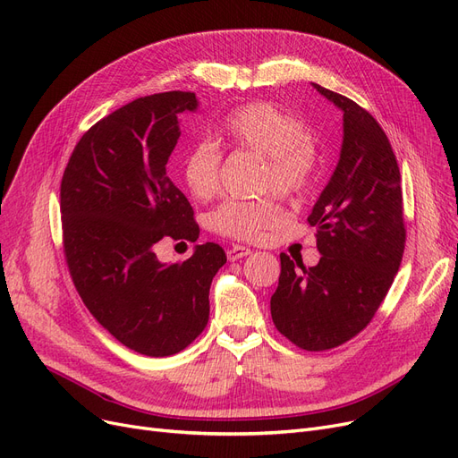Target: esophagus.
I'll list each match as a JSON object with an SVG mask.
<instances>
[{"label": "esophagus", "instance_id": "1", "mask_svg": "<svg viewBox=\"0 0 458 458\" xmlns=\"http://www.w3.org/2000/svg\"><path fill=\"white\" fill-rule=\"evenodd\" d=\"M228 260L230 262H235V260H242V258L249 256L250 254V249L249 247H243V245H233L232 249H228Z\"/></svg>", "mask_w": 458, "mask_h": 458}]
</instances>
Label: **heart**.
Instances as JSON below:
<instances>
[{
	"instance_id": "heart-1",
	"label": "heart",
	"mask_w": 458,
	"mask_h": 458,
	"mask_svg": "<svg viewBox=\"0 0 458 458\" xmlns=\"http://www.w3.org/2000/svg\"><path fill=\"white\" fill-rule=\"evenodd\" d=\"M233 149L262 158L260 189L283 198L303 196L318 170V151L300 119L269 103H250L233 110L221 125ZM182 177L198 200H209L221 185V153L209 142L194 144L183 157ZM276 198L226 200L211 215L215 232L237 242H258L283 221Z\"/></svg>"
}]
</instances>
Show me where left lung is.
Returning <instances> with one entry per match:
<instances>
[{
    "label": "left lung",
    "mask_w": 458,
    "mask_h": 458,
    "mask_svg": "<svg viewBox=\"0 0 458 458\" xmlns=\"http://www.w3.org/2000/svg\"><path fill=\"white\" fill-rule=\"evenodd\" d=\"M343 110V148L309 225L322 258L314 267L281 254L271 295L275 327L307 352L363 331L401 267L406 243L401 172L380 123L352 98L312 84Z\"/></svg>",
    "instance_id": "left-lung-1"
}]
</instances>
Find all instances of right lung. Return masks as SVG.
Masks as SVG:
<instances>
[{"label":"right lung","mask_w":458,"mask_h":458,"mask_svg":"<svg viewBox=\"0 0 458 458\" xmlns=\"http://www.w3.org/2000/svg\"><path fill=\"white\" fill-rule=\"evenodd\" d=\"M191 91L140 97L97 122L62 180L64 252L84 305L123 346L149 357L185 350L209 320V286L226 264L221 245H196L163 264L155 245L196 242L194 211L166 175Z\"/></svg>","instance_id":"obj_1"}]
</instances>
